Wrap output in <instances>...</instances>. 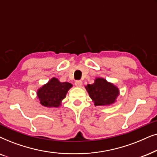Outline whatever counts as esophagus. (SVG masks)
I'll return each mask as SVG.
<instances>
[{"label":"esophagus","instance_id":"obj_1","mask_svg":"<svg viewBox=\"0 0 157 157\" xmlns=\"http://www.w3.org/2000/svg\"><path fill=\"white\" fill-rule=\"evenodd\" d=\"M75 86L77 87H80L82 85V82L81 80H77L75 82Z\"/></svg>","mask_w":157,"mask_h":157}]
</instances>
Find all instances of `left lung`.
<instances>
[{"instance_id":"1","label":"left lung","mask_w":157,"mask_h":157,"mask_svg":"<svg viewBox=\"0 0 157 157\" xmlns=\"http://www.w3.org/2000/svg\"><path fill=\"white\" fill-rule=\"evenodd\" d=\"M85 89L95 106L112 105L120 94L118 87L103 77H96L93 84L86 85Z\"/></svg>"}]
</instances>
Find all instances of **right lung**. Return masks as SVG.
<instances>
[{
  "label": "right lung",
  "mask_w": 157,
  "mask_h": 157,
  "mask_svg": "<svg viewBox=\"0 0 157 157\" xmlns=\"http://www.w3.org/2000/svg\"><path fill=\"white\" fill-rule=\"evenodd\" d=\"M72 87L71 83L62 82L57 78L53 77L37 90L36 98L41 105L44 107L59 108Z\"/></svg>",
  "instance_id": "add662e5"
}]
</instances>
